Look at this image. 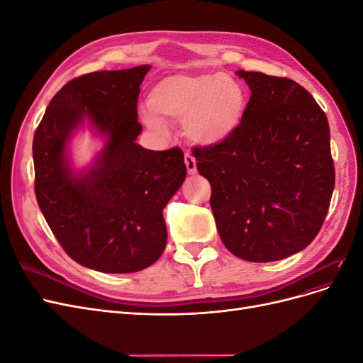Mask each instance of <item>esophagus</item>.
<instances>
[{
    "label": "esophagus",
    "mask_w": 363,
    "mask_h": 363,
    "mask_svg": "<svg viewBox=\"0 0 363 363\" xmlns=\"http://www.w3.org/2000/svg\"><path fill=\"white\" fill-rule=\"evenodd\" d=\"M184 163H186V168H188L189 174H196V160L192 155H188V152H186Z\"/></svg>",
    "instance_id": "34e87169"
}]
</instances>
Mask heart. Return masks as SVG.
I'll return each mask as SVG.
<instances>
[{
  "label": "heart",
  "mask_w": 363,
  "mask_h": 363,
  "mask_svg": "<svg viewBox=\"0 0 363 363\" xmlns=\"http://www.w3.org/2000/svg\"><path fill=\"white\" fill-rule=\"evenodd\" d=\"M248 111V92L235 77L224 72H177L151 87L148 104L139 116L150 130L164 133V119H182L183 133L201 147H216L232 139L242 127Z\"/></svg>",
  "instance_id": "1"
}]
</instances>
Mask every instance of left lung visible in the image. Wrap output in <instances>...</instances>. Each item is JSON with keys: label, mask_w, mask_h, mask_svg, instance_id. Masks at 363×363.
<instances>
[{"label": "left lung", "mask_w": 363, "mask_h": 363, "mask_svg": "<svg viewBox=\"0 0 363 363\" xmlns=\"http://www.w3.org/2000/svg\"><path fill=\"white\" fill-rule=\"evenodd\" d=\"M251 96L242 127L225 144L196 147L225 248L248 262L304 250L320 232L335 188L330 128L303 86L284 77L236 72Z\"/></svg>", "instance_id": "1"}]
</instances>
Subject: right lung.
Returning a JSON list of instances; mask_svg holds the SVG:
<instances>
[{"label":"right lung","instance_id":"1","mask_svg":"<svg viewBox=\"0 0 363 363\" xmlns=\"http://www.w3.org/2000/svg\"><path fill=\"white\" fill-rule=\"evenodd\" d=\"M150 69L140 65L71 80L52 96L33 139L43 218L71 259L100 272H136L162 256L163 208L186 179L180 148L136 144L139 86ZM84 123L105 144L89 167L77 172L69 144Z\"/></svg>","mask_w":363,"mask_h":363}]
</instances>
